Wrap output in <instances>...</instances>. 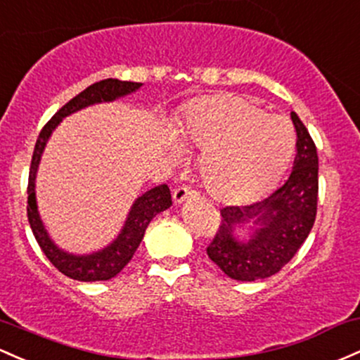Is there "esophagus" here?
I'll use <instances>...</instances> for the list:
<instances>
[{"mask_svg":"<svg viewBox=\"0 0 360 360\" xmlns=\"http://www.w3.org/2000/svg\"><path fill=\"white\" fill-rule=\"evenodd\" d=\"M193 196H196V193L193 191L189 186H179V188L174 189V193H172L174 203L176 205L183 203V201H186L188 198H193Z\"/></svg>","mask_w":360,"mask_h":360,"instance_id":"esophagus-1","label":"esophagus"}]
</instances>
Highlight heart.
<instances>
[{
  "label": "heart",
  "mask_w": 360,
  "mask_h": 360,
  "mask_svg": "<svg viewBox=\"0 0 360 360\" xmlns=\"http://www.w3.org/2000/svg\"><path fill=\"white\" fill-rule=\"evenodd\" d=\"M177 140L203 150L200 174L213 198L240 203L278 183L295 147L294 129L276 114H264L246 98L215 94L188 110ZM177 153V148H174Z\"/></svg>",
  "instance_id": "obj_1"
}]
</instances>
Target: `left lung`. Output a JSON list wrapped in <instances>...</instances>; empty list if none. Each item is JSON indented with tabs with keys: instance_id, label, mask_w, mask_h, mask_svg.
<instances>
[{
	"instance_id": "obj_1",
	"label": "left lung",
	"mask_w": 360,
	"mask_h": 360,
	"mask_svg": "<svg viewBox=\"0 0 360 360\" xmlns=\"http://www.w3.org/2000/svg\"><path fill=\"white\" fill-rule=\"evenodd\" d=\"M294 169L289 179L270 196L244 207H225L222 222L207 248L225 275L240 282H255L282 270L309 236L318 210V153L309 131L295 112ZM255 219L259 227L248 241L235 239L233 229Z\"/></svg>"
}]
</instances>
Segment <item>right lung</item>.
Returning a JSON list of instances; mask_svg holds the SVG:
<instances>
[{
	"instance_id": "add662e5",
	"label": "right lung",
	"mask_w": 360,
	"mask_h": 360,
	"mask_svg": "<svg viewBox=\"0 0 360 360\" xmlns=\"http://www.w3.org/2000/svg\"><path fill=\"white\" fill-rule=\"evenodd\" d=\"M140 86L141 84H136V82H121L117 78H108V80L97 82V84L86 86L84 92L78 94L70 102H66L47 121L42 131L39 133L29 172V188H27V195H29V201L27 203L29 205H27V217H29V224L35 239H37L41 250L44 251L47 259L63 275L70 276L73 280L97 282V280H109L120 274L122 268L129 263V259L133 258L136 248L140 246L150 220L157 213L167 210L172 205L171 191H169L167 184H159V186L148 189L147 193L138 196L135 203H133L131 210L128 213V219H126L121 234L108 248L92 252V255H70V252L59 250L56 244L53 243V239L47 234L44 224H42L41 215H39L37 201H35V174H37L41 155L44 152V147L47 140H49L51 133L54 131V128L61 122L63 117L70 116V114L77 112V110L84 108H89V105L98 104V102H110L120 97L129 96V94L136 92Z\"/></svg>"
}]
</instances>
